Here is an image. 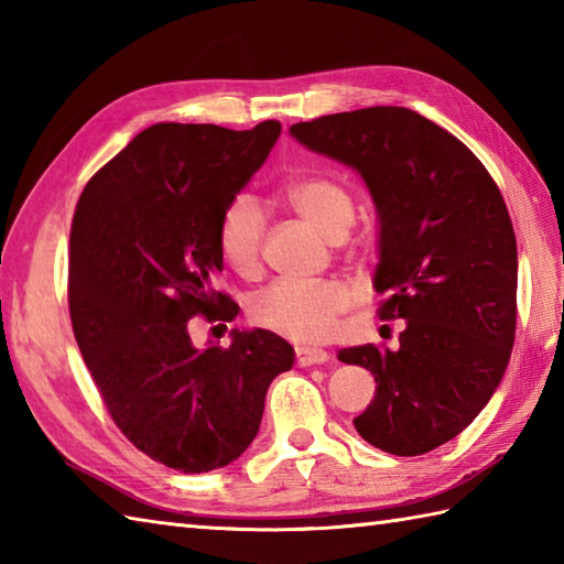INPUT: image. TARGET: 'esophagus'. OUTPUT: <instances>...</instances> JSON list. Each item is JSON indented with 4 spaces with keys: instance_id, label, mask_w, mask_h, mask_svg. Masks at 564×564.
<instances>
[{
    "instance_id": "1",
    "label": "esophagus",
    "mask_w": 564,
    "mask_h": 564,
    "mask_svg": "<svg viewBox=\"0 0 564 564\" xmlns=\"http://www.w3.org/2000/svg\"><path fill=\"white\" fill-rule=\"evenodd\" d=\"M295 361L297 366H317V364H327L329 354L325 349H310V346H295Z\"/></svg>"
}]
</instances>
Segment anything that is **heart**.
Masks as SVG:
<instances>
[{
    "label": "heart",
    "instance_id": "b5f03b06",
    "mask_svg": "<svg viewBox=\"0 0 564 564\" xmlns=\"http://www.w3.org/2000/svg\"><path fill=\"white\" fill-rule=\"evenodd\" d=\"M293 210L334 242L346 237L354 225V200L329 178H303L285 191ZM267 213L247 194L227 203L218 223V251L235 273L251 279L261 267V242ZM351 303V293L337 281H273L251 297L249 315L259 327L301 344L329 339L337 317Z\"/></svg>",
    "mask_w": 564,
    "mask_h": 564
}]
</instances>
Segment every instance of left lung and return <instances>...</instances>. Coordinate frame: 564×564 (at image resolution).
<instances>
[{
	"label": "left lung",
	"instance_id": "8db88e82",
	"mask_svg": "<svg viewBox=\"0 0 564 564\" xmlns=\"http://www.w3.org/2000/svg\"><path fill=\"white\" fill-rule=\"evenodd\" d=\"M291 135L364 178L378 215V315L404 319L394 351L337 354L376 378L354 426L392 455L434 451L485 410L509 366L519 254L507 203L458 138L402 106L322 116Z\"/></svg>",
	"mask_w": 564,
	"mask_h": 564
}]
</instances>
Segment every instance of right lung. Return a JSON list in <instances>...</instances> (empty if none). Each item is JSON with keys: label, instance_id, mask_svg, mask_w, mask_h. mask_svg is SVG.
I'll return each mask as SVG.
<instances>
[{"label": "right lung", "instance_id": "add662e5", "mask_svg": "<svg viewBox=\"0 0 564 564\" xmlns=\"http://www.w3.org/2000/svg\"><path fill=\"white\" fill-rule=\"evenodd\" d=\"M279 135V121L154 123L77 203L67 291L77 346L126 438L174 470L237 460L259 434L273 378L295 364L293 346L269 329H232L227 349L188 337L191 317L239 313L213 289L218 223Z\"/></svg>", "mask_w": 564, "mask_h": 564}]
</instances>
